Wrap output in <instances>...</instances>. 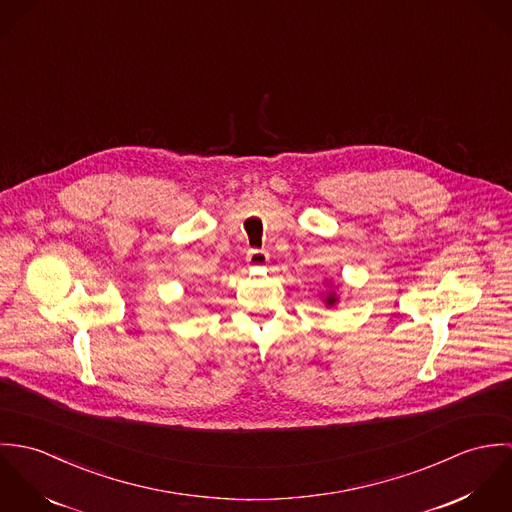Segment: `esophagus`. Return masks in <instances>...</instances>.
I'll use <instances>...</instances> for the list:
<instances>
[{
	"instance_id": "esophagus-1",
	"label": "esophagus",
	"mask_w": 512,
	"mask_h": 512,
	"mask_svg": "<svg viewBox=\"0 0 512 512\" xmlns=\"http://www.w3.org/2000/svg\"><path fill=\"white\" fill-rule=\"evenodd\" d=\"M270 260V254L266 250H248L246 254V262L252 266V268H260V266H266V262Z\"/></svg>"
}]
</instances>
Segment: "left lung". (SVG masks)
Segmentation results:
<instances>
[{
    "mask_svg": "<svg viewBox=\"0 0 512 512\" xmlns=\"http://www.w3.org/2000/svg\"><path fill=\"white\" fill-rule=\"evenodd\" d=\"M335 301H337L335 295H329V297H327V303H335Z\"/></svg>",
    "mask_w": 512,
    "mask_h": 512,
    "instance_id": "1",
    "label": "left lung"
}]
</instances>
